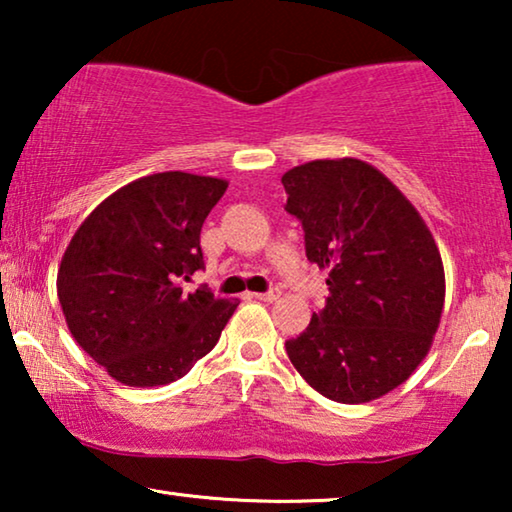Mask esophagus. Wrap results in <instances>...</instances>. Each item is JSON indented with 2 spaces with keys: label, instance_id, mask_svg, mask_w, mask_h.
I'll return each mask as SVG.
<instances>
[{
  "label": "esophagus",
  "instance_id": "esophagus-1",
  "mask_svg": "<svg viewBox=\"0 0 512 512\" xmlns=\"http://www.w3.org/2000/svg\"><path fill=\"white\" fill-rule=\"evenodd\" d=\"M254 296H256L258 300H263V303H275V300L282 298V291H279V289H270V291H265V293H254Z\"/></svg>",
  "mask_w": 512,
  "mask_h": 512
}]
</instances>
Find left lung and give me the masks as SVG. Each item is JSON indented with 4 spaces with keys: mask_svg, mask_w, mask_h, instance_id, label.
I'll return each instance as SVG.
<instances>
[{
    "mask_svg": "<svg viewBox=\"0 0 512 512\" xmlns=\"http://www.w3.org/2000/svg\"><path fill=\"white\" fill-rule=\"evenodd\" d=\"M282 184L307 258L328 270L326 307L286 342V354L321 396L375 401L408 380L433 345L445 303L438 244L412 202L366 160H312Z\"/></svg>",
    "mask_w": 512,
    "mask_h": 512,
    "instance_id": "left-lung-1",
    "label": "left lung"
}]
</instances>
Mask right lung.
<instances>
[{
    "label": "right lung",
    "instance_id": "obj_1",
    "mask_svg": "<svg viewBox=\"0 0 512 512\" xmlns=\"http://www.w3.org/2000/svg\"><path fill=\"white\" fill-rule=\"evenodd\" d=\"M228 181L158 172L130 181L86 216L58 268L72 338L116 382L160 387L214 349L240 300L186 293L205 268L200 230Z\"/></svg>",
    "mask_w": 512,
    "mask_h": 512
}]
</instances>
